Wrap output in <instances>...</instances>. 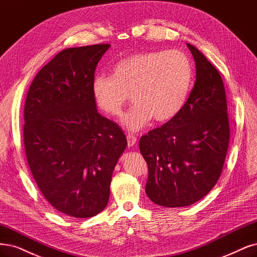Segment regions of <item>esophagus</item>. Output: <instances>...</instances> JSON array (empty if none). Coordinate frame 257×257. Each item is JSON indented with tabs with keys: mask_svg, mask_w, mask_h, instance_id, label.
I'll list each match as a JSON object with an SVG mask.
<instances>
[{
	"mask_svg": "<svg viewBox=\"0 0 257 257\" xmlns=\"http://www.w3.org/2000/svg\"><path fill=\"white\" fill-rule=\"evenodd\" d=\"M126 138H127V146H128V147H134V146L136 145L137 138H136L134 135L128 134Z\"/></svg>",
	"mask_w": 257,
	"mask_h": 257,
	"instance_id": "obj_1",
	"label": "esophagus"
}]
</instances>
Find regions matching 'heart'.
Masks as SVG:
<instances>
[{"instance_id":"1","label":"heart","mask_w":257,"mask_h":257,"mask_svg":"<svg viewBox=\"0 0 257 257\" xmlns=\"http://www.w3.org/2000/svg\"><path fill=\"white\" fill-rule=\"evenodd\" d=\"M192 78L191 61L185 53L145 51L117 61L110 77L96 76L92 92L110 117L121 116L131 96L135 104L122 121L130 131H138L153 118L166 123L178 116L188 100Z\"/></svg>"}]
</instances>
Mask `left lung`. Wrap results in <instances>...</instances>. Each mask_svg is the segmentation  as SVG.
Instances as JSON below:
<instances>
[{
  "label": "left lung",
  "mask_w": 257,
  "mask_h": 257,
  "mask_svg": "<svg viewBox=\"0 0 257 257\" xmlns=\"http://www.w3.org/2000/svg\"><path fill=\"white\" fill-rule=\"evenodd\" d=\"M196 61V82L181 112L141 136L148 164V197L165 207H184L214 188L229 143L226 95L218 70L187 43Z\"/></svg>",
  "instance_id": "1"
}]
</instances>
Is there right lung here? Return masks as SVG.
Listing matches in <instances>:
<instances>
[{
    "instance_id": "add662e5",
    "label": "right lung",
    "mask_w": 257,
    "mask_h": 257,
    "mask_svg": "<svg viewBox=\"0 0 257 257\" xmlns=\"http://www.w3.org/2000/svg\"><path fill=\"white\" fill-rule=\"evenodd\" d=\"M110 44L59 52L35 76L24 105L23 143L43 197L60 213L90 218L106 207L127 141L96 110L92 82Z\"/></svg>"
}]
</instances>
